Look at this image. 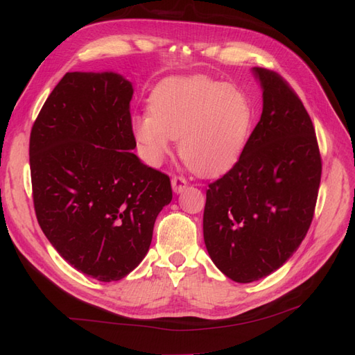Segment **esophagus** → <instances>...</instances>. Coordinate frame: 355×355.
Listing matches in <instances>:
<instances>
[{"label":"esophagus","instance_id":"obj_1","mask_svg":"<svg viewBox=\"0 0 355 355\" xmlns=\"http://www.w3.org/2000/svg\"><path fill=\"white\" fill-rule=\"evenodd\" d=\"M188 185V180L184 176H175L171 179V188H173L175 194H180V192H184V189Z\"/></svg>","mask_w":355,"mask_h":355}]
</instances>
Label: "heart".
I'll use <instances>...</instances> for the list:
<instances>
[{"label": "heart", "mask_w": 355, "mask_h": 355, "mask_svg": "<svg viewBox=\"0 0 355 355\" xmlns=\"http://www.w3.org/2000/svg\"><path fill=\"white\" fill-rule=\"evenodd\" d=\"M253 118L252 102L243 90L207 77H188L161 84L149 111L133 118L132 130L149 166L163 163L179 137V155L191 170L219 175L241 158Z\"/></svg>", "instance_id": "heart-1"}]
</instances>
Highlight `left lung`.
Wrapping results in <instances>:
<instances>
[{
    "mask_svg": "<svg viewBox=\"0 0 355 355\" xmlns=\"http://www.w3.org/2000/svg\"><path fill=\"white\" fill-rule=\"evenodd\" d=\"M262 115L241 158L209 185L202 234L210 259L237 283L283 266L305 239L318 196L321 157L313 121L274 71L252 68Z\"/></svg>",
    "mask_w": 355,
    "mask_h": 355,
    "instance_id": "left-lung-1",
    "label": "left lung"
}]
</instances>
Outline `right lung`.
<instances>
[{"instance_id": "right-lung-1", "label": "right lung", "mask_w": 355, "mask_h": 355, "mask_svg": "<svg viewBox=\"0 0 355 355\" xmlns=\"http://www.w3.org/2000/svg\"><path fill=\"white\" fill-rule=\"evenodd\" d=\"M133 85L116 72H68L32 125L29 164L40 227L75 270L118 282L142 262L167 175L132 151Z\"/></svg>"}]
</instances>
